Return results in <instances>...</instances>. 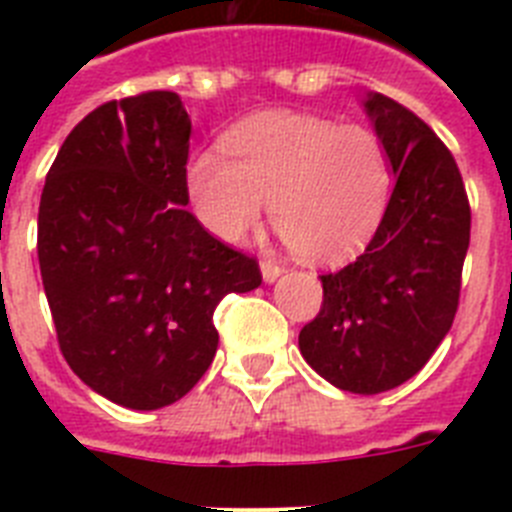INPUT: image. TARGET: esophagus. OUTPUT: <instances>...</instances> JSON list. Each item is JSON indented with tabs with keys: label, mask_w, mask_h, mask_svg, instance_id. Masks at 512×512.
Instances as JSON below:
<instances>
[{
	"label": "esophagus",
	"mask_w": 512,
	"mask_h": 512,
	"mask_svg": "<svg viewBox=\"0 0 512 512\" xmlns=\"http://www.w3.org/2000/svg\"><path fill=\"white\" fill-rule=\"evenodd\" d=\"M261 277H264V282H277L279 277H282V266L277 264L274 259H264L261 261Z\"/></svg>",
	"instance_id": "obj_1"
}]
</instances>
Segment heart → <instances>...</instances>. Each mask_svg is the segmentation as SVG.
<instances>
[{
	"instance_id": "1",
	"label": "heart",
	"mask_w": 512,
	"mask_h": 512,
	"mask_svg": "<svg viewBox=\"0 0 512 512\" xmlns=\"http://www.w3.org/2000/svg\"><path fill=\"white\" fill-rule=\"evenodd\" d=\"M200 153L187 184L202 225L238 243L261 223L266 202L279 235L312 264H341L372 241L392 194L382 138L361 125L292 112L253 117Z\"/></svg>"
}]
</instances>
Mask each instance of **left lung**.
Masks as SVG:
<instances>
[{"label": "left lung", "mask_w": 512, "mask_h": 512, "mask_svg": "<svg viewBox=\"0 0 512 512\" xmlns=\"http://www.w3.org/2000/svg\"><path fill=\"white\" fill-rule=\"evenodd\" d=\"M364 110L395 189L366 251L320 277L323 307L300 351L338 390L377 395L415 377L449 333L472 212L454 156L418 115L384 94H366Z\"/></svg>", "instance_id": "left-lung-1"}]
</instances>
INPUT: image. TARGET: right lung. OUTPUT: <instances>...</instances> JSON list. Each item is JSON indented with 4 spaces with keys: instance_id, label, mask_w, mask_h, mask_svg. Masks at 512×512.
Returning <instances> with one entry per match:
<instances>
[{
    "instance_id": "right-lung-1",
    "label": "right lung",
    "mask_w": 512,
    "mask_h": 512,
    "mask_svg": "<svg viewBox=\"0 0 512 512\" xmlns=\"http://www.w3.org/2000/svg\"><path fill=\"white\" fill-rule=\"evenodd\" d=\"M189 122L174 92L89 112L45 176L38 261L76 377L130 410L182 400L217 351L212 312L261 284L256 259L187 210Z\"/></svg>"
}]
</instances>
